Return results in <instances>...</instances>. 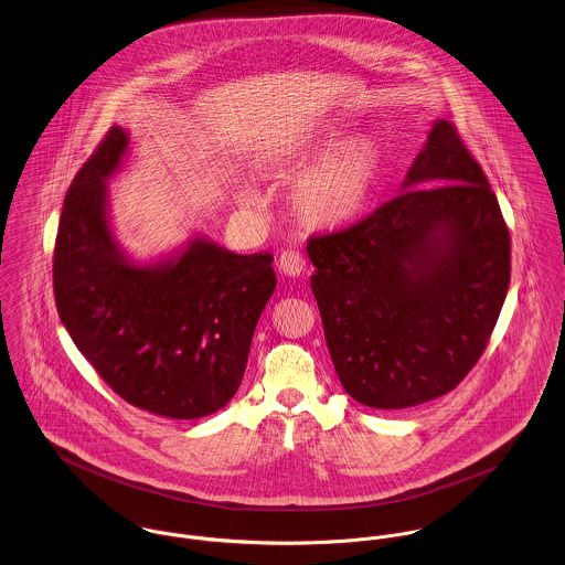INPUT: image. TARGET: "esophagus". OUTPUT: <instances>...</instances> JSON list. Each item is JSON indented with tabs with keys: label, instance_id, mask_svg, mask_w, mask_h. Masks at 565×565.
<instances>
[{
	"label": "esophagus",
	"instance_id": "esophagus-1",
	"mask_svg": "<svg viewBox=\"0 0 565 565\" xmlns=\"http://www.w3.org/2000/svg\"><path fill=\"white\" fill-rule=\"evenodd\" d=\"M278 267H280V271H282L285 276H289V278H298V276H302V274H305V269H307V260L302 258V254H300V252L287 249V252H282V254H280Z\"/></svg>",
	"mask_w": 565,
	"mask_h": 565
}]
</instances>
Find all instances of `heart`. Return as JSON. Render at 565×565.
<instances>
[{
    "mask_svg": "<svg viewBox=\"0 0 565 565\" xmlns=\"http://www.w3.org/2000/svg\"><path fill=\"white\" fill-rule=\"evenodd\" d=\"M305 166L308 169L294 180L289 191L291 215L309 231H339L367 206L383 169V148L374 135L363 132L345 139L339 121H323L278 148L267 161V171L294 175ZM235 200L245 206L252 204L254 189L239 182Z\"/></svg>",
    "mask_w": 565,
    "mask_h": 565,
    "instance_id": "obj_1",
    "label": "heart"
}]
</instances>
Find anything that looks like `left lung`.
<instances>
[{
    "label": "left lung",
    "instance_id": "8db88e82",
    "mask_svg": "<svg viewBox=\"0 0 565 565\" xmlns=\"http://www.w3.org/2000/svg\"><path fill=\"white\" fill-rule=\"evenodd\" d=\"M307 252L334 372L372 408L455 390L483 354L511 278L498 200L446 119L433 121L392 202Z\"/></svg>",
    "mask_w": 565,
    "mask_h": 565
}]
</instances>
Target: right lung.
<instances>
[{
	"mask_svg": "<svg viewBox=\"0 0 565 565\" xmlns=\"http://www.w3.org/2000/svg\"><path fill=\"white\" fill-rule=\"evenodd\" d=\"M130 154L113 126L74 178L54 252L61 322L126 403L198 419L233 401L258 318L276 289L271 254H235L193 235L152 260L115 235L108 180Z\"/></svg>",
	"mask_w": 565,
	"mask_h": 565,
	"instance_id": "add662e5",
	"label": "right lung"
}]
</instances>
